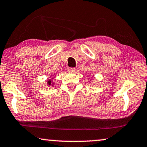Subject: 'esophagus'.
Returning <instances> with one entry per match:
<instances>
[{
  "label": "esophagus",
  "mask_w": 147,
  "mask_h": 147,
  "mask_svg": "<svg viewBox=\"0 0 147 147\" xmlns=\"http://www.w3.org/2000/svg\"><path fill=\"white\" fill-rule=\"evenodd\" d=\"M67 72H69V73H74V72H75L76 68H74V67H67Z\"/></svg>",
  "instance_id": "34e87169"
}]
</instances>
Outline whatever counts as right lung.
<instances>
[{
  "label": "right lung",
  "instance_id": "add662e5",
  "mask_svg": "<svg viewBox=\"0 0 147 147\" xmlns=\"http://www.w3.org/2000/svg\"><path fill=\"white\" fill-rule=\"evenodd\" d=\"M47 84L48 86H54V82H53V78H52L51 76V78L49 79L47 82Z\"/></svg>",
  "mask_w": 147,
  "mask_h": 147
}]
</instances>
